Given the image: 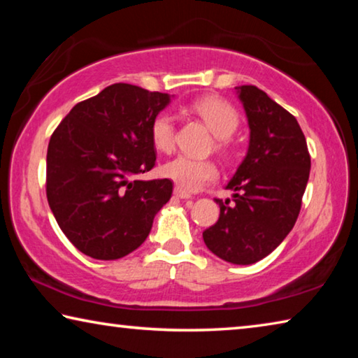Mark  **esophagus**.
<instances>
[{
  "instance_id": "obj_1",
  "label": "esophagus",
  "mask_w": 358,
  "mask_h": 358,
  "mask_svg": "<svg viewBox=\"0 0 358 358\" xmlns=\"http://www.w3.org/2000/svg\"><path fill=\"white\" fill-rule=\"evenodd\" d=\"M173 194H175V196H177V197H180V199H189V197H191L189 192L185 191V189H181V187H178V186L173 189Z\"/></svg>"
}]
</instances>
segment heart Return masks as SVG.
<instances>
[{
  "mask_svg": "<svg viewBox=\"0 0 358 358\" xmlns=\"http://www.w3.org/2000/svg\"><path fill=\"white\" fill-rule=\"evenodd\" d=\"M191 110L203 120L208 129L217 137V148L227 150V138L238 128L240 118L235 108L224 99L207 96L194 102ZM151 142L155 148L169 153L175 145V120L171 113H161L151 123ZM162 175L171 178L178 187L186 191H199L220 175L217 166L210 159L180 155L162 166Z\"/></svg>",
  "mask_w": 358,
  "mask_h": 358,
  "instance_id": "obj_1",
  "label": "heart"
}]
</instances>
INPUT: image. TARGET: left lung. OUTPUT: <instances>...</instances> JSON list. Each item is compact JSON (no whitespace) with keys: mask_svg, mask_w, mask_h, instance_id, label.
I'll return each mask as SVG.
<instances>
[{"mask_svg":"<svg viewBox=\"0 0 358 358\" xmlns=\"http://www.w3.org/2000/svg\"><path fill=\"white\" fill-rule=\"evenodd\" d=\"M250 126L245 159L226 185L234 191L220 205V220L203 241L230 264L251 265L275 251L299 217L311 157L299 121L252 85L237 87Z\"/></svg>","mask_w":358,"mask_h":358,"instance_id":"1","label":"left lung"}]
</instances>
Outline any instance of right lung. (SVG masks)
Segmentation results:
<instances>
[{
    "mask_svg": "<svg viewBox=\"0 0 358 358\" xmlns=\"http://www.w3.org/2000/svg\"><path fill=\"white\" fill-rule=\"evenodd\" d=\"M172 98L115 83L72 107L52 134L47 201L80 252L98 260L128 256L171 201V180L137 177L155 166L151 123Z\"/></svg>",
    "mask_w": 358,
    "mask_h": 358,
    "instance_id": "1",
    "label": "right lung"
}]
</instances>
